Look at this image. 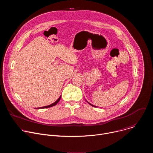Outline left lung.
Segmentation results:
<instances>
[{"label":"left lung","mask_w":153,"mask_h":153,"mask_svg":"<svg viewBox=\"0 0 153 153\" xmlns=\"http://www.w3.org/2000/svg\"><path fill=\"white\" fill-rule=\"evenodd\" d=\"M90 105H92V106H93V105H91V104H90Z\"/></svg>","instance_id":"8db88e82"}]
</instances>
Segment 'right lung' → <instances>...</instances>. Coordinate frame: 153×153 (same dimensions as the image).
<instances>
[{
    "instance_id": "add662e5",
    "label": "right lung",
    "mask_w": 153,
    "mask_h": 153,
    "mask_svg": "<svg viewBox=\"0 0 153 153\" xmlns=\"http://www.w3.org/2000/svg\"><path fill=\"white\" fill-rule=\"evenodd\" d=\"M60 97H61V96L54 102V103H52L51 105H48V106H43V107H40V108H50V107H51V106H54V105H56L59 102V100H60Z\"/></svg>"
}]
</instances>
